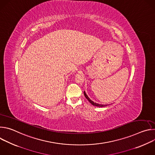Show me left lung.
<instances>
[{
  "mask_svg": "<svg viewBox=\"0 0 155 155\" xmlns=\"http://www.w3.org/2000/svg\"><path fill=\"white\" fill-rule=\"evenodd\" d=\"M84 96H85V97L87 99V100L89 101L92 105H93L94 106H96V107H105V106H106V105H103V104H97V103H96V102H94L93 101H91L90 98H89V97H88L87 95H86V93H85V91H84Z\"/></svg>",
  "mask_w": 155,
  "mask_h": 155,
  "instance_id": "obj_1",
  "label": "left lung"
}]
</instances>
